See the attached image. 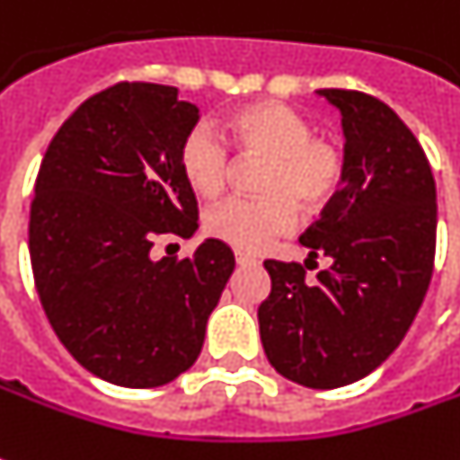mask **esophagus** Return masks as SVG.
Returning <instances> with one entry per match:
<instances>
[{"mask_svg":"<svg viewBox=\"0 0 460 460\" xmlns=\"http://www.w3.org/2000/svg\"><path fill=\"white\" fill-rule=\"evenodd\" d=\"M235 261L237 266H255L258 261H255V255H251V252H243V251H235Z\"/></svg>","mask_w":460,"mask_h":460,"instance_id":"1","label":"esophagus"}]
</instances>
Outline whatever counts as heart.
Listing matches in <instances>:
<instances>
[{
	"label": "heart",
	"mask_w": 460,
	"mask_h": 460,
	"mask_svg": "<svg viewBox=\"0 0 460 460\" xmlns=\"http://www.w3.org/2000/svg\"><path fill=\"white\" fill-rule=\"evenodd\" d=\"M311 123L294 108L276 101H258L225 119V138L240 154L263 156L258 190L261 197H230L205 217L212 237L237 251H261L296 223V205L326 208L344 180V154L337 144L311 137ZM230 156L220 138L205 126L192 128L180 144V172L199 197L223 192Z\"/></svg>",
	"instance_id": "b5f03b06"
}]
</instances>
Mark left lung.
Wrapping results in <instances>:
<instances>
[{
  "mask_svg": "<svg viewBox=\"0 0 460 460\" xmlns=\"http://www.w3.org/2000/svg\"><path fill=\"white\" fill-rule=\"evenodd\" d=\"M316 93L341 113L344 180L298 237L332 266L306 280L298 263L266 261L261 341L286 380L334 390L395 352L423 304L436 258V181L423 146L387 103L359 91Z\"/></svg>",
  "mask_w": 460,
  "mask_h": 460,
  "instance_id": "8db88e82",
  "label": "left lung"
}]
</instances>
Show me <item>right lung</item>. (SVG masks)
<instances>
[{"label": "right lung", "instance_id": "1", "mask_svg": "<svg viewBox=\"0 0 460 460\" xmlns=\"http://www.w3.org/2000/svg\"><path fill=\"white\" fill-rule=\"evenodd\" d=\"M199 111L156 83H116L60 126L35 181L30 261L65 349L119 387H159L194 365L235 270L208 237L177 261L151 258L156 235L192 237L197 199L180 144Z\"/></svg>", "mask_w": 460, "mask_h": 460}]
</instances>
